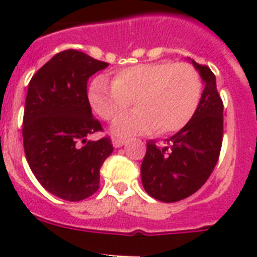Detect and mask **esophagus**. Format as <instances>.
I'll return each instance as SVG.
<instances>
[{"label": "esophagus", "instance_id": "obj_1", "mask_svg": "<svg viewBox=\"0 0 257 257\" xmlns=\"http://www.w3.org/2000/svg\"><path fill=\"white\" fill-rule=\"evenodd\" d=\"M125 143H126V140H124V139H118V137H114V139H113V145H114L116 148H120V147H122Z\"/></svg>", "mask_w": 257, "mask_h": 257}]
</instances>
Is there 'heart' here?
Returning <instances> with one entry per match:
<instances>
[{
	"instance_id": "heart-1",
	"label": "heart",
	"mask_w": 257,
	"mask_h": 257,
	"mask_svg": "<svg viewBox=\"0 0 257 257\" xmlns=\"http://www.w3.org/2000/svg\"><path fill=\"white\" fill-rule=\"evenodd\" d=\"M203 93L199 72L185 62L161 61L132 65L116 72L113 82L102 76L89 86V102L105 121L116 120L131 101L137 109L113 124L117 136L177 132L195 116Z\"/></svg>"
}]
</instances>
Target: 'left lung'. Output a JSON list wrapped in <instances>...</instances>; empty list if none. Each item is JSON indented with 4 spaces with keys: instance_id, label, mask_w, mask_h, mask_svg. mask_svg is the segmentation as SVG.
<instances>
[{
    "instance_id": "left-lung-1",
    "label": "left lung",
    "mask_w": 257,
    "mask_h": 257,
    "mask_svg": "<svg viewBox=\"0 0 257 257\" xmlns=\"http://www.w3.org/2000/svg\"><path fill=\"white\" fill-rule=\"evenodd\" d=\"M203 78L204 90L195 116L167 139L164 147L147 143L141 180L149 196L164 203L187 199L203 187L219 160L223 143V100L216 77L207 65L192 60Z\"/></svg>"
}]
</instances>
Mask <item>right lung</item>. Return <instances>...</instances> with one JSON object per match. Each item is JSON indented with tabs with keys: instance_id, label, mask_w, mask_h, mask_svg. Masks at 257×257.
I'll list each match as a JSON object with an SVG mask.
<instances>
[{
	"instance_id": "obj_1",
	"label": "right lung",
	"mask_w": 257,
	"mask_h": 257,
	"mask_svg": "<svg viewBox=\"0 0 257 257\" xmlns=\"http://www.w3.org/2000/svg\"><path fill=\"white\" fill-rule=\"evenodd\" d=\"M84 52H60L36 72L25 100L22 137L30 169L52 195L80 201L97 192L100 168L113 152L110 137L88 136L102 126L92 114L86 84L105 69Z\"/></svg>"
}]
</instances>
